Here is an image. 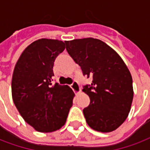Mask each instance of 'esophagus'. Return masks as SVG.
I'll use <instances>...</instances> for the list:
<instances>
[{
    "label": "esophagus",
    "mask_w": 150,
    "mask_h": 150,
    "mask_svg": "<svg viewBox=\"0 0 150 150\" xmlns=\"http://www.w3.org/2000/svg\"><path fill=\"white\" fill-rule=\"evenodd\" d=\"M71 88L74 92L75 93H79L81 91V89L79 86V83L76 82V81H73V83L71 84Z\"/></svg>",
    "instance_id": "34e87169"
}]
</instances>
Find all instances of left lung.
<instances>
[{"label":"left lung","instance_id":"left-lung-1","mask_svg":"<svg viewBox=\"0 0 150 150\" xmlns=\"http://www.w3.org/2000/svg\"><path fill=\"white\" fill-rule=\"evenodd\" d=\"M65 44L83 75L92 78L91 84L83 89L91 100L83 109L86 123L96 131L115 130L125 122L131 107L134 91L130 72L119 55L100 40L78 39Z\"/></svg>","mask_w":150,"mask_h":150}]
</instances>
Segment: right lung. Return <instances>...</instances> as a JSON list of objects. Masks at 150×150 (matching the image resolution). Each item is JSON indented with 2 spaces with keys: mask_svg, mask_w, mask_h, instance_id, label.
<instances>
[{
  "mask_svg": "<svg viewBox=\"0 0 150 150\" xmlns=\"http://www.w3.org/2000/svg\"><path fill=\"white\" fill-rule=\"evenodd\" d=\"M65 49L63 41L40 39L28 45L17 60L12 79V95L24 121L43 133L60 129L73 104L68 86L52 84L55 59Z\"/></svg>",
  "mask_w": 150,
  "mask_h": 150,
  "instance_id": "1",
  "label": "right lung"
}]
</instances>
